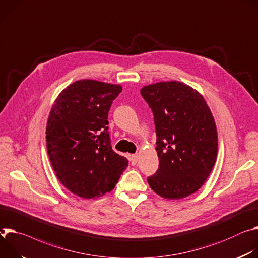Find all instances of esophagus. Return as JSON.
<instances>
[{"label": "esophagus", "instance_id": "obj_1", "mask_svg": "<svg viewBox=\"0 0 258 258\" xmlns=\"http://www.w3.org/2000/svg\"><path fill=\"white\" fill-rule=\"evenodd\" d=\"M137 160H138V155L137 154H133L131 155L130 157V161H131V164L132 165H135L137 163Z\"/></svg>", "mask_w": 258, "mask_h": 258}]
</instances>
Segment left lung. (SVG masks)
Listing matches in <instances>:
<instances>
[{"label":"left lung","mask_w":258,"mask_h":258,"mask_svg":"<svg viewBox=\"0 0 258 258\" xmlns=\"http://www.w3.org/2000/svg\"><path fill=\"white\" fill-rule=\"evenodd\" d=\"M154 113L159 169L148 177L159 196L178 200L196 192L215 164L217 130L203 96L177 81L160 82L140 90Z\"/></svg>","instance_id":"obj_1"}]
</instances>
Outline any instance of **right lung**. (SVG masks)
<instances>
[{"label":"right lung","mask_w":258,"mask_h":258,"mask_svg":"<svg viewBox=\"0 0 258 258\" xmlns=\"http://www.w3.org/2000/svg\"><path fill=\"white\" fill-rule=\"evenodd\" d=\"M122 86L77 81L54 101L47 122L49 159L59 181L73 194L92 199L116 186L128 160L114 153L108 134V110Z\"/></svg>","instance_id":"obj_1"}]
</instances>
